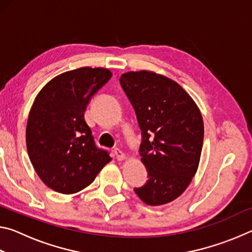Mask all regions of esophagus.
<instances>
[{
  "label": "esophagus",
  "instance_id": "1",
  "mask_svg": "<svg viewBox=\"0 0 252 252\" xmlns=\"http://www.w3.org/2000/svg\"><path fill=\"white\" fill-rule=\"evenodd\" d=\"M113 153H114V156H116V158H117L118 160H123L126 158L125 153H123L119 148H114L113 149Z\"/></svg>",
  "mask_w": 252,
  "mask_h": 252
}]
</instances>
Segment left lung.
<instances>
[{
    "mask_svg": "<svg viewBox=\"0 0 252 252\" xmlns=\"http://www.w3.org/2000/svg\"><path fill=\"white\" fill-rule=\"evenodd\" d=\"M120 84L141 130V161L148 181L134 192L149 206L177 199L197 172L203 121L197 104L177 82L150 71L127 72Z\"/></svg>",
    "mask_w": 252,
    "mask_h": 252,
    "instance_id": "1",
    "label": "left lung"
}]
</instances>
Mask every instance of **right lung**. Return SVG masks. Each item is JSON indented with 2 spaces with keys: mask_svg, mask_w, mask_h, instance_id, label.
Wrapping results in <instances>:
<instances>
[{
  "mask_svg": "<svg viewBox=\"0 0 252 252\" xmlns=\"http://www.w3.org/2000/svg\"><path fill=\"white\" fill-rule=\"evenodd\" d=\"M111 76L108 69L81 67L55 76L35 97L27 126L29 157L41 180L57 192H79L111 161L84 120L91 97Z\"/></svg>",
  "mask_w": 252,
  "mask_h": 252,
  "instance_id": "right-lung-1",
  "label": "right lung"
}]
</instances>
